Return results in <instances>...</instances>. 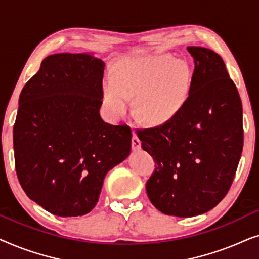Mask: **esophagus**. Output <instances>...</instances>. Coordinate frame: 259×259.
Returning a JSON list of instances; mask_svg holds the SVG:
<instances>
[{"instance_id":"1","label":"esophagus","mask_w":259,"mask_h":259,"mask_svg":"<svg viewBox=\"0 0 259 259\" xmlns=\"http://www.w3.org/2000/svg\"><path fill=\"white\" fill-rule=\"evenodd\" d=\"M141 147V141L139 140V138H138V136L136 133H133L132 136V148L134 151L139 150V148Z\"/></svg>"}]
</instances>
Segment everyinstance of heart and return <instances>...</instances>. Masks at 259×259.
I'll return each instance as SVG.
<instances>
[{"instance_id":"1","label":"heart","mask_w":259,"mask_h":259,"mask_svg":"<svg viewBox=\"0 0 259 259\" xmlns=\"http://www.w3.org/2000/svg\"><path fill=\"white\" fill-rule=\"evenodd\" d=\"M191 80L189 65L171 54L125 59L116 67L115 75L105 79V101L111 114L120 118L137 93L138 113L148 122L164 123L186 105Z\"/></svg>"}]
</instances>
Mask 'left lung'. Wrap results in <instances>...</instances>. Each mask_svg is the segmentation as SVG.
Wrapping results in <instances>:
<instances>
[{
  "label": "left lung",
  "mask_w": 259,
  "mask_h": 259,
  "mask_svg": "<svg viewBox=\"0 0 259 259\" xmlns=\"http://www.w3.org/2000/svg\"><path fill=\"white\" fill-rule=\"evenodd\" d=\"M194 61L190 95L177 116L138 130L141 147L155 160L146 183L151 203L162 213L193 217L226 196L243 151L242 100L217 53L187 47Z\"/></svg>",
  "instance_id": "obj_1"
}]
</instances>
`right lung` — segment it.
<instances>
[{
    "label": "right lung",
    "instance_id": "add662e5",
    "mask_svg": "<svg viewBox=\"0 0 259 259\" xmlns=\"http://www.w3.org/2000/svg\"><path fill=\"white\" fill-rule=\"evenodd\" d=\"M105 63L91 54L46 58L20 94L14 125L19 182L59 217L93 210L109 169L128 157L132 131L100 116Z\"/></svg>",
    "mask_w": 259,
    "mask_h": 259
}]
</instances>
